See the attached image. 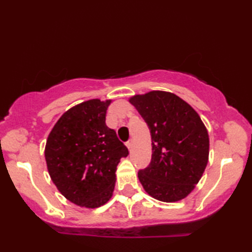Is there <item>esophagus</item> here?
<instances>
[{
  "label": "esophagus",
  "mask_w": 252,
  "mask_h": 252,
  "mask_svg": "<svg viewBox=\"0 0 252 252\" xmlns=\"http://www.w3.org/2000/svg\"><path fill=\"white\" fill-rule=\"evenodd\" d=\"M126 147L129 148V149H131L132 148V146H133V143H132V140H129L127 141L126 143Z\"/></svg>",
  "instance_id": "34e87169"
}]
</instances>
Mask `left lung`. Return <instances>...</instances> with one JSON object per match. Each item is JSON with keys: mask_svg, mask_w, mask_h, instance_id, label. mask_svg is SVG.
<instances>
[{"mask_svg": "<svg viewBox=\"0 0 252 252\" xmlns=\"http://www.w3.org/2000/svg\"><path fill=\"white\" fill-rule=\"evenodd\" d=\"M130 103L147 123L152 136L151 163L138 171L144 189L160 201L183 199L208 163L205 125L186 101L172 93L153 91L133 96Z\"/></svg>", "mask_w": 252, "mask_h": 252, "instance_id": "obj_1", "label": "left lung"}]
</instances>
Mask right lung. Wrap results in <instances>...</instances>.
<instances>
[{
    "label": "right lung",
    "mask_w": 252,
    "mask_h": 252,
    "mask_svg": "<svg viewBox=\"0 0 252 252\" xmlns=\"http://www.w3.org/2000/svg\"><path fill=\"white\" fill-rule=\"evenodd\" d=\"M110 101L91 99L72 107L47 137L44 155L51 179L78 206L105 205L115 189L117 165L129 155L116 131L106 126Z\"/></svg>",
    "instance_id": "add662e5"
}]
</instances>
